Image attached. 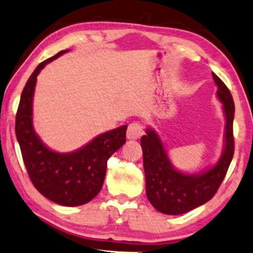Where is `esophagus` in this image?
I'll list each match as a JSON object with an SVG mask.
<instances>
[{"label":"esophagus","instance_id":"obj_1","mask_svg":"<svg viewBox=\"0 0 253 253\" xmlns=\"http://www.w3.org/2000/svg\"><path fill=\"white\" fill-rule=\"evenodd\" d=\"M144 133V128H143V125L138 121H134V123L129 124L128 125V128H127V138L128 139H139Z\"/></svg>","mask_w":253,"mask_h":253}]
</instances>
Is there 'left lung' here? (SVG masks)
<instances>
[{"instance_id":"obj_1","label":"left lung","mask_w":253,"mask_h":253,"mask_svg":"<svg viewBox=\"0 0 253 253\" xmlns=\"http://www.w3.org/2000/svg\"><path fill=\"white\" fill-rule=\"evenodd\" d=\"M211 74L226 117L225 149L216 165L200 175L182 173L173 169L155 130L147 128L146 135L141 136L146 196L151 205L164 214L178 215L210 201L219 189L233 158V97L225 83L214 72Z\"/></svg>"}]
</instances>
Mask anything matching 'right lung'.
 <instances>
[{
  "label": "right lung",
  "instance_id": "obj_1",
  "mask_svg": "<svg viewBox=\"0 0 253 253\" xmlns=\"http://www.w3.org/2000/svg\"><path fill=\"white\" fill-rule=\"evenodd\" d=\"M66 51L43 60L28 78L17 108L15 133L32 183L42 195L58 205L74 207L91 201L104 182L107 161L126 143L127 126L96 136L71 153H58L45 146L32 124V103L37 76L47 63Z\"/></svg>",
  "mask_w": 253,
  "mask_h": 253
}]
</instances>
